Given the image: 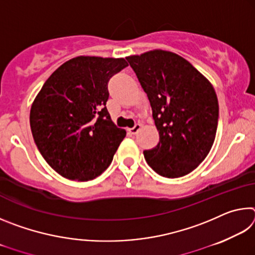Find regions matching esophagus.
<instances>
[{
    "mask_svg": "<svg viewBox=\"0 0 255 255\" xmlns=\"http://www.w3.org/2000/svg\"><path fill=\"white\" fill-rule=\"evenodd\" d=\"M140 128H141V125L140 124H136L132 128H129L128 131L130 132V133H132V135H135V133H137L138 131H139Z\"/></svg>",
    "mask_w": 255,
    "mask_h": 255,
    "instance_id": "34e87169",
    "label": "esophagus"
}]
</instances>
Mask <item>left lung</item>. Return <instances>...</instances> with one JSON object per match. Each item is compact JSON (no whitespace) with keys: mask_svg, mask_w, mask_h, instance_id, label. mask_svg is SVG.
Instances as JSON below:
<instances>
[{"mask_svg":"<svg viewBox=\"0 0 255 255\" xmlns=\"http://www.w3.org/2000/svg\"><path fill=\"white\" fill-rule=\"evenodd\" d=\"M126 58L147 94L159 135L158 144L144 150L146 162L165 178L187 175L214 144L219 110L214 86L172 51L155 49Z\"/></svg>","mask_w":255,"mask_h":255,"instance_id":"8db88e82","label":"left lung"}]
</instances>
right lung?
<instances>
[{
  "instance_id": "right-lung-1",
  "label": "right lung",
  "mask_w": 255,
  "mask_h": 255,
  "mask_svg": "<svg viewBox=\"0 0 255 255\" xmlns=\"http://www.w3.org/2000/svg\"><path fill=\"white\" fill-rule=\"evenodd\" d=\"M126 66L124 58H72L48 77L33 100L34 143L64 178L93 180L110 165L126 130L112 123L107 110L108 82Z\"/></svg>"
}]
</instances>
